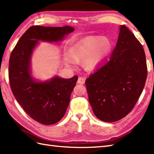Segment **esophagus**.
Segmentation results:
<instances>
[{"label": "esophagus", "instance_id": "esophagus-1", "mask_svg": "<svg viewBox=\"0 0 154 154\" xmlns=\"http://www.w3.org/2000/svg\"><path fill=\"white\" fill-rule=\"evenodd\" d=\"M86 78L85 77H79L78 78V80H77V83L83 85L85 83V81Z\"/></svg>", "mask_w": 154, "mask_h": 154}]
</instances>
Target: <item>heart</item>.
I'll return each mask as SVG.
<instances>
[{
    "label": "heart",
    "instance_id": "1",
    "mask_svg": "<svg viewBox=\"0 0 154 154\" xmlns=\"http://www.w3.org/2000/svg\"><path fill=\"white\" fill-rule=\"evenodd\" d=\"M112 47V43L107 38L85 37L71 45L68 55H65V61L67 64L73 66L75 62L85 60L86 66L93 69L104 60Z\"/></svg>",
    "mask_w": 154,
    "mask_h": 154
}]
</instances>
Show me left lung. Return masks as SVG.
I'll use <instances>...</instances> for the list:
<instances>
[{
	"label": "left lung",
	"instance_id": "left-lung-1",
	"mask_svg": "<svg viewBox=\"0 0 154 154\" xmlns=\"http://www.w3.org/2000/svg\"><path fill=\"white\" fill-rule=\"evenodd\" d=\"M148 69L142 45L121 25L115 48L85 81L89 100L99 120L113 122L135 106L144 87Z\"/></svg>",
	"mask_w": 154,
	"mask_h": 154
}]
</instances>
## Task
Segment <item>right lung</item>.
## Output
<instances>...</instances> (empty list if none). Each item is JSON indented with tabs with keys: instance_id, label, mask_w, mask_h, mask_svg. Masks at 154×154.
<instances>
[{
	"instance_id": "obj_1",
	"label": "right lung",
	"mask_w": 154,
	"mask_h": 154,
	"mask_svg": "<svg viewBox=\"0 0 154 154\" xmlns=\"http://www.w3.org/2000/svg\"><path fill=\"white\" fill-rule=\"evenodd\" d=\"M73 30L69 26H33L20 38L10 57L9 83L15 99L32 119L44 125L54 124L63 117L78 77H55L47 82H35L30 70L32 51L38 40L57 42Z\"/></svg>"
}]
</instances>
